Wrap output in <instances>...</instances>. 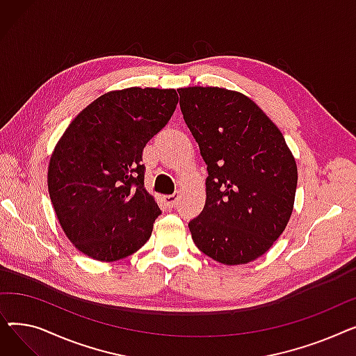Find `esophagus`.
Instances as JSON below:
<instances>
[{
	"mask_svg": "<svg viewBox=\"0 0 356 356\" xmlns=\"http://www.w3.org/2000/svg\"><path fill=\"white\" fill-rule=\"evenodd\" d=\"M163 200H164V203L167 204L168 208H175L176 204H177V202H179V195H168V196H164L163 197Z\"/></svg>",
	"mask_w": 356,
	"mask_h": 356,
	"instance_id": "34e87169",
	"label": "esophagus"
}]
</instances>
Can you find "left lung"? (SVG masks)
<instances>
[{
  "label": "left lung",
  "mask_w": 356,
  "mask_h": 356,
  "mask_svg": "<svg viewBox=\"0 0 356 356\" xmlns=\"http://www.w3.org/2000/svg\"><path fill=\"white\" fill-rule=\"evenodd\" d=\"M186 125L208 165L207 203L189 222L196 247L227 266L266 254L293 212L297 165L255 102L223 88L177 89Z\"/></svg>",
  "instance_id": "8db88e82"
}]
</instances>
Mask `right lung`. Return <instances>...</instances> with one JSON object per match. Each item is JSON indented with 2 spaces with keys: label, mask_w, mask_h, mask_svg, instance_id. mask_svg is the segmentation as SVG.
Masks as SVG:
<instances>
[{
  "label": "right lung",
  "mask_w": 356,
  "mask_h": 356,
  "mask_svg": "<svg viewBox=\"0 0 356 356\" xmlns=\"http://www.w3.org/2000/svg\"><path fill=\"white\" fill-rule=\"evenodd\" d=\"M175 89L108 92L74 118L49 164V193L72 244L98 261L138 251L161 211L144 188L143 152L170 121Z\"/></svg>",
  "instance_id": "add662e5"
}]
</instances>
